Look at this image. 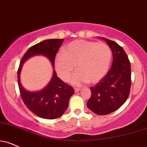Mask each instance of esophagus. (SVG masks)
Here are the masks:
<instances>
[{
	"mask_svg": "<svg viewBox=\"0 0 147 147\" xmlns=\"http://www.w3.org/2000/svg\"><path fill=\"white\" fill-rule=\"evenodd\" d=\"M74 89H75V92H78L81 90V88H75Z\"/></svg>",
	"mask_w": 147,
	"mask_h": 147,
	"instance_id": "esophagus-1",
	"label": "esophagus"
}]
</instances>
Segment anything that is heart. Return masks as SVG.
Wrapping results in <instances>:
<instances>
[{
  "mask_svg": "<svg viewBox=\"0 0 147 147\" xmlns=\"http://www.w3.org/2000/svg\"><path fill=\"white\" fill-rule=\"evenodd\" d=\"M112 60V51L105 43L87 40L71 42L55 59L57 73L63 81H68L75 69L79 70L72 77L75 85L88 82L95 84L105 77Z\"/></svg>",
  "mask_w": 147,
  "mask_h": 147,
  "instance_id": "obj_1",
  "label": "heart"
}]
</instances>
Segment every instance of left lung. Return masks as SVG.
I'll return each instance as SVG.
<instances>
[{"mask_svg": "<svg viewBox=\"0 0 147 147\" xmlns=\"http://www.w3.org/2000/svg\"><path fill=\"white\" fill-rule=\"evenodd\" d=\"M112 51V67L105 77L90 88L88 107L98 115H106L125 103L130 92L131 64L126 53L116 42L102 38Z\"/></svg>", "mask_w": 147, "mask_h": 147, "instance_id": "left-lung-1", "label": "left lung"}]
</instances>
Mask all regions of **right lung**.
<instances>
[{
    "instance_id": "add662e5",
    "label": "right lung",
    "mask_w": 147,
    "mask_h": 147,
    "mask_svg": "<svg viewBox=\"0 0 147 147\" xmlns=\"http://www.w3.org/2000/svg\"><path fill=\"white\" fill-rule=\"evenodd\" d=\"M63 41V39H50L29 48L23 55L18 70V83L23 102L33 114L46 119L60 117L68 108L70 98L75 92L73 88L59 79L54 70L55 58ZM38 54L47 56L50 60L54 67V74L49 84L43 90L30 92L24 89L21 84V69L26 59Z\"/></svg>"
}]
</instances>
